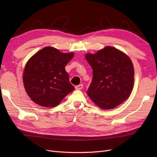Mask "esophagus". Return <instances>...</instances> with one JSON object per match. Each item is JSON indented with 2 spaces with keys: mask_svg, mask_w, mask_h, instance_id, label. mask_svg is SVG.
<instances>
[{
  "mask_svg": "<svg viewBox=\"0 0 157 157\" xmlns=\"http://www.w3.org/2000/svg\"><path fill=\"white\" fill-rule=\"evenodd\" d=\"M82 88H83L82 84H79V85H78V86H75L76 90H81V89H82Z\"/></svg>",
  "mask_w": 157,
  "mask_h": 157,
  "instance_id": "esophagus-1",
  "label": "esophagus"
}]
</instances>
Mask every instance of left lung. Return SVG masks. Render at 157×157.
Wrapping results in <instances>:
<instances>
[{
	"mask_svg": "<svg viewBox=\"0 0 157 157\" xmlns=\"http://www.w3.org/2000/svg\"><path fill=\"white\" fill-rule=\"evenodd\" d=\"M85 58L93 70L87 94L97 106L112 109L128 98L134 87V69L125 53L107 46L95 54H86Z\"/></svg>",
	"mask_w": 157,
	"mask_h": 157,
	"instance_id": "1",
	"label": "left lung"
}]
</instances>
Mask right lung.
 <instances>
[{
	"label": "right lung",
	"mask_w": 157,
	"mask_h": 157,
	"mask_svg": "<svg viewBox=\"0 0 157 157\" xmlns=\"http://www.w3.org/2000/svg\"><path fill=\"white\" fill-rule=\"evenodd\" d=\"M74 56L52 46L38 51L27 61L23 73L25 91L33 101L40 106L58 105L75 90L65 67Z\"/></svg>",
	"instance_id": "add662e5"
}]
</instances>
